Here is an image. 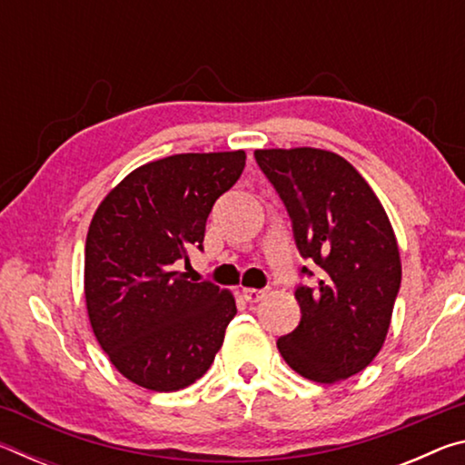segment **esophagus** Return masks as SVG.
<instances>
[{"mask_svg": "<svg viewBox=\"0 0 465 465\" xmlns=\"http://www.w3.org/2000/svg\"><path fill=\"white\" fill-rule=\"evenodd\" d=\"M242 293H243V299H246L248 303H256V302H261V299L266 297V291L264 289H252V287H248V289H243Z\"/></svg>", "mask_w": 465, "mask_h": 465, "instance_id": "1", "label": "esophagus"}]
</instances>
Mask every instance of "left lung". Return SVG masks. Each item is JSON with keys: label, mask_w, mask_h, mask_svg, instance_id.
<instances>
[{"label": "left lung", "mask_w": 465, "mask_h": 465, "mask_svg": "<svg viewBox=\"0 0 465 465\" xmlns=\"http://www.w3.org/2000/svg\"><path fill=\"white\" fill-rule=\"evenodd\" d=\"M254 157L285 203L302 256L322 269L316 289L297 287L302 322L279 338V352L305 380L342 381L363 371L388 336L402 281L390 217L367 180L334 152L277 147L256 149Z\"/></svg>", "instance_id": "8db88e82"}]
</instances>
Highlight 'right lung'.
I'll return each instance as SVG.
<instances>
[{
    "label": "right lung",
    "mask_w": 465,
    "mask_h": 465,
    "mask_svg": "<svg viewBox=\"0 0 465 465\" xmlns=\"http://www.w3.org/2000/svg\"><path fill=\"white\" fill-rule=\"evenodd\" d=\"M243 166L242 149L143 163L92 217L84 258L90 324L116 371L141 388H188L222 349L238 312L233 293L186 281L174 262L203 248L211 209Z\"/></svg>",
    "instance_id": "1"
}]
</instances>
